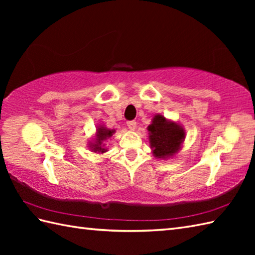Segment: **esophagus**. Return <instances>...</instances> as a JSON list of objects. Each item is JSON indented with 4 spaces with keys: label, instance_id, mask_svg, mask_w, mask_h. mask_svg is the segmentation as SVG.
<instances>
[{
    "label": "esophagus",
    "instance_id": "1",
    "mask_svg": "<svg viewBox=\"0 0 255 255\" xmlns=\"http://www.w3.org/2000/svg\"><path fill=\"white\" fill-rule=\"evenodd\" d=\"M127 126L130 130H134L137 128V122L136 121H129L127 122Z\"/></svg>",
    "mask_w": 255,
    "mask_h": 255
}]
</instances>
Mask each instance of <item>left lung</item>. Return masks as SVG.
Returning <instances> with one entry per match:
<instances>
[{
  "label": "left lung",
  "mask_w": 255,
  "mask_h": 255,
  "mask_svg": "<svg viewBox=\"0 0 255 255\" xmlns=\"http://www.w3.org/2000/svg\"><path fill=\"white\" fill-rule=\"evenodd\" d=\"M147 129L152 153L161 160L174 156L185 139V130L181 125L169 121L160 114L153 117Z\"/></svg>",
  "instance_id": "left-lung-1"
}]
</instances>
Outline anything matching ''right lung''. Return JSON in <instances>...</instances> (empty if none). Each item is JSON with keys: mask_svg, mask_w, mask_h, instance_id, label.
<instances>
[{"mask_svg": "<svg viewBox=\"0 0 255 255\" xmlns=\"http://www.w3.org/2000/svg\"><path fill=\"white\" fill-rule=\"evenodd\" d=\"M114 132H115V129H108L104 125H100L96 129L95 138L89 142V147L92 152L105 153L107 149L105 148L104 141L107 139H110Z\"/></svg>", "mask_w": 255, "mask_h": 255, "instance_id": "obj_1", "label": "right lung"}]
</instances>
